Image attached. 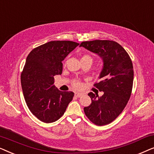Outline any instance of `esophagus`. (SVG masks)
<instances>
[{
    "label": "esophagus",
    "mask_w": 154,
    "mask_h": 154,
    "mask_svg": "<svg viewBox=\"0 0 154 154\" xmlns=\"http://www.w3.org/2000/svg\"><path fill=\"white\" fill-rule=\"evenodd\" d=\"M83 93H82V92H76V93H75V96L76 97H81L82 96H83Z\"/></svg>",
    "instance_id": "1"
}]
</instances>
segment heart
Instances as JSON below:
<instances>
[{
  "label": "heart",
  "mask_w": 154,
  "mask_h": 154,
  "mask_svg": "<svg viewBox=\"0 0 154 154\" xmlns=\"http://www.w3.org/2000/svg\"><path fill=\"white\" fill-rule=\"evenodd\" d=\"M81 60H90V61H92V58L90 57V56H88V55H83V57H82V58H81ZM75 87H80V83H79V82H76V83H75Z\"/></svg>",
  "instance_id": "b5f03b06"
}]
</instances>
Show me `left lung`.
<instances>
[{"mask_svg":"<svg viewBox=\"0 0 154 154\" xmlns=\"http://www.w3.org/2000/svg\"><path fill=\"white\" fill-rule=\"evenodd\" d=\"M80 47L97 54L102 60L99 75L100 83L94 84L102 96L90 92L92 103L84 107L86 116L97 125L110 123L119 116L131 95L134 71L128 52L116 42L95 40L82 42Z\"/></svg>","mask_w":154,"mask_h":154,"instance_id":"8db88e82","label":"left lung"}]
</instances>
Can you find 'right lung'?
Segmentation results:
<instances>
[{"mask_svg": "<svg viewBox=\"0 0 154 154\" xmlns=\"http://www.w3.org/2000/svg\"><path fill=\"white\" fill-rule=\"evenodd\" d=\"M79 43L50 41L35 48L26 57L21 75L25 101L31 112L49 123L64 114L73 100V92H62L54 85V76L62 73V61Z\"/></svg>", "mask_w": 154, "mask_h": 154, "instance_id": "obj_1", "label": "right lung"}]
</instances>
